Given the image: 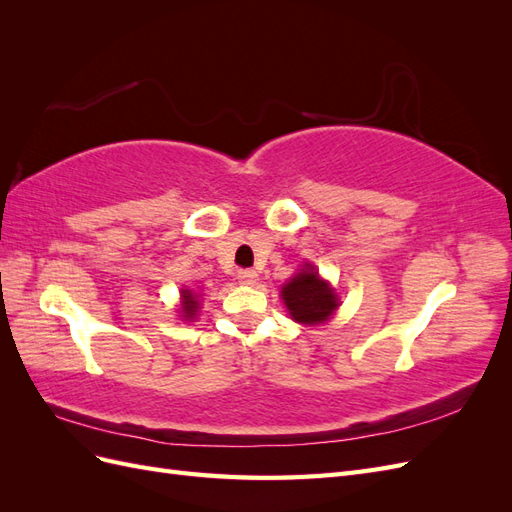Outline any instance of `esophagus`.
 <instances>
[{"instance_id":"obj_1","label":"esophagus","mask_w":512,"mask_h":512,"mask_svg":"<svg viewBox=\"0 0 512 512\" xmlns=\"http://www.w3.org/2000/svg\"><path fill=\"white\" fill-rule=\"evenodd\" d=\"M256 277H258V273H256L254 269H241V271L237 273V280H239L241 284H245V286L256 284Z\"/></svg>"}]
</instances>
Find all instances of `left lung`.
I'll return each mask as SVG.
<instances>
[{"label":"left lung","instance_id":"left-lung-1","mask_svg":"<svg viewBox=\"0 0 512 512\" xmlns=\"http://www.w3.org/2000/svg\"><path fill=\"white\" fill-rule=\"evenodd\" d=\"M282 297L290 316L303 324H320L329 320L337 309L339 301L335 290L322 282L312 265H305L301 273L282 288Z\"/></svg>","mask_w":512,"mask_h":512}]
</instances>
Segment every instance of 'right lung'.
Listing matches in <instances>:
<instances>
[{
  "label": "right lung",
  "instance_id": "obj_1",
  "mask_svg": "<svg viewBox=\"0 0 512 512\" xmlns=\"http://www.w3.org/2000/svg\"><path fill=\"white\" fill-rule=\"evenodd\" d=\"M198 312V301L190 290H183V316L185 318H194Z\"/></svg>",
  "mask_w": 512,
  "mask_h": 512
}]
</instances>
